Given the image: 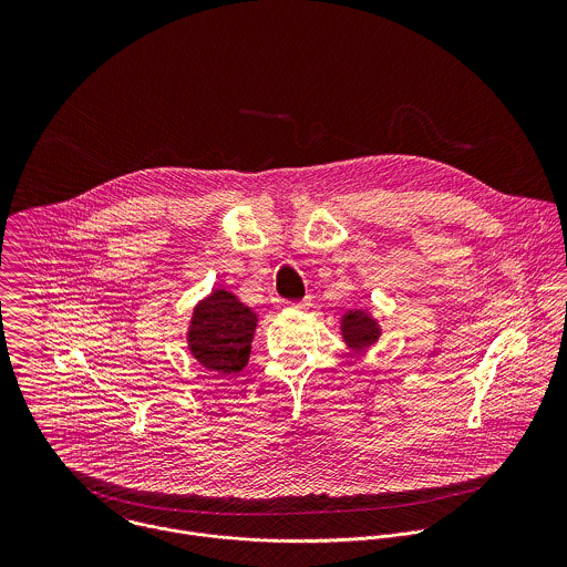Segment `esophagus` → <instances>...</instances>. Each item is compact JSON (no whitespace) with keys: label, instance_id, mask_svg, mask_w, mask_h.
<instances>
[{"label":"esophagus","instance_id":"esophagus-1","mask_svg":"<svg viewBox=\"0 0 567 567\" xmlns=\"http://www.w3.org/2000/svg\"><path fill=\"white\" fill-rule=\"evenodd\" d=\"M310 306H312V299H310V297H306V299H301V301H290V303H288L290 310H308Z\"/></svg>","mask_w":567,"mask_h":567}]
</instances>
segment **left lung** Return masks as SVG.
<instances>
[{"mask_svg":"<svg viewBox=\"0 0 567 567\" xmlns=\"http://www.w3.org/2000/svg\"><path fill=\"white\" fill-rule=\"evenodd\" d=\"M380 336L378 323L362 310H351L342 317V338L351 349H364Z\"/></svg>","mask_w":567,"mask_h":567,"instance_id":"obj_1","label":"left lung"}]
</instances>
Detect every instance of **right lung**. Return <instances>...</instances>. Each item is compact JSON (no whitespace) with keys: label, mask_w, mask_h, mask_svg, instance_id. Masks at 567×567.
I'll return each instance as SVG.
<instances>
[{"label":"right lung","mask_w":567,"mask_h":567,"mask_svg":"<svg viewBox=\"0 0 567 567\" xmlns=\"http://www.w3.org/2000/svg\"><path fill=\"white\" fill-rule=\"evenodd\" d=\"M255 324L257 317L231 292L216 290L194 310L187 333L189 349L209 371L240 373L250 355Z\"/></svg>","instance_id":"obj_1"}]
</instances>
